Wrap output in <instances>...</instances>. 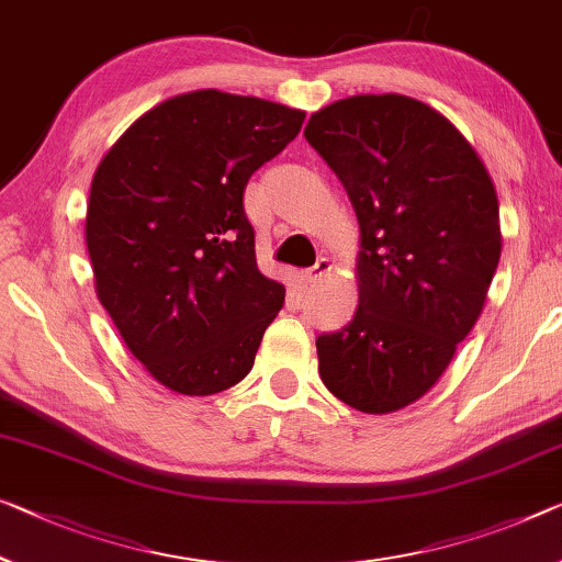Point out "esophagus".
Instances as JSON below:
<instances>
[{
	"label": "esophagus",
	"mask_w": 562,
	"mask_h": 562,
	"mask_svg": "<svg viewBox=\"0 0 562 562\" xmlns=\"http://www.w3.org/2000/svg\"><path fill=\"white\" fill-rule=\"evenodd\" d=\"M331 271V263H329V258H318V261L311 266V269H306L304 271V281L306 283H316L318 279H322V276H326Z\"/></svg>",
	"instance_id": "34e87169"
}]
</instances>
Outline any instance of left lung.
Returning a JSON list of instances; mask_svg holds the SVG:
<instances>
[{"instance_id": "left-lung-1", "label": "left lung", "mask_w": 562, "mask_h": 562, "mask_svg": "<svg viewBox=\"0 0 562 562\" xmlns=\"http://www.w3.org/2000/svg\"><path fill=\"white\" fill-rule=\"evenodd\" d=\"M304 135L361 231L357 314L316 339L318 374L349 407L390 414L435 386L482 314L503 251L495 183L468 137L407 94L336 100Z\"/></svg>"}]
</instances>
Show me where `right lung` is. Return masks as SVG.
<instances>
[{"label": "right lung", "instance_id": "add662e5", "mask_svg": "<svg viewBox=\"0 0 562 562\" xmlns=\"http://www.w3.org/2000/svg\"><path fill=\"white\" fill-rule=\"evenodd\" d=\"M304 117L221 90L176 94L137 117L94 170L85 221L94 291L170 392L238 384L283 306V283L258 271L244 191Z\"/></svg>", "mask_w": 562, "mask_h": 562}]
</instances>
